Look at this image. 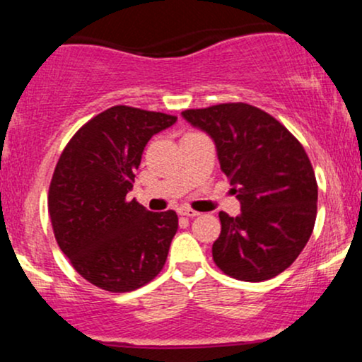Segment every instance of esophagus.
<instances>
[{
	"instance_id": "obj_1",
	"label": "esophagus",
	"mask_w": 362,
	"mask_h": 362,
	"mask_svg": "<svg viewBox=\"0 0 362 362\" xmlns=\"http://www.w3.org/2000/svg\"><path fill=\"white\" fill-rule=\"evenodd\" d=\"M178 214L187 216V218H195V216H199L197 211L190 209V207H180V209H178Z\"/></svg>"
}]
</instances>
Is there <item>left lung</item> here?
Returning <instances> with one entry per match:
<instances>
[{
    "instance_id": "left-lung-1",
    "label": "left lung",
    "mask_w": 362,
    "mask_h": 362,
    "mask_svg": "<svg viewBox=\"0 0 362 362\" xmlns=\"http://www.w3.org/2000/svg\"><path fill=\"white\" fill-rule=\"evenodd\" d=\"M182 117L213 139L242 207L236 218L219 213L216 265L248 282L286 271L308 243L317 219V178L300 141L248 103L185 110Z\"/></svg>"
}]
</instances>
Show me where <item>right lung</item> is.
<instances>
[{"label":"right lung","instance_id":"add662e5","mask_svg":"<svg viewBox=\"0 0 362 362\" xmlns=\"http://www.w3.org/2000/svg\"><path fill=\"white\" fill-rule=\"evenodd\" d=\"M177 122L173 115L126 105L86 122L54 170L49 214L57 245L80 276L127 293L163 269L178 218L129 201L148 141Z\"/></svg>","mask_w":362,"mask_h":362}]
</instances>
